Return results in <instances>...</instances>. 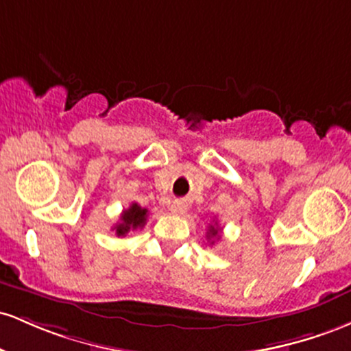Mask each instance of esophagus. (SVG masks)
Masks as SVG:
<instances>
[{
  "label": "esophagus",
  "mask_w": 351,
  "mask_h": 351,
  "mask_svg": "<svg viewBox=\"0 0 351 351\" xmlns=\"http://www.w3.org/2000/svg\"><path fill=\"white\" fill-rule=\"evenodd\" d=\"M186 210H187V204L184 202V200H174V202L171 204L172 214L182 215V214H186Z\"/></svg>",
  "instance_id": "1"
}]
</instances>
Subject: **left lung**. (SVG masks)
Instances as JSON below:
<instances>
[{
	"mask_svg": "<svg viewBox=\"0 0 351 351\" xmlns=\"http://www.w3.org/2000/svg\"><path fill=\"white\" fill-rule=\"evenodd\" d=\"M220 237V228L217 226H208V230H207V239L210 240L212 243H214L215 239Z\"/></svg>",
	"mask_w": 351,
	"mask_h": 351,
	"instance_id": "obj_1",
	"label": "left lung"
}]
</instances>
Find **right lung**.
Segmentation results:
<instances>
[{
	"mask_svg": "<svg viewBox=\"0 0 351 351\" xmlns=\"http://www.w3.org/2000/svg\"><path fill=\"white\" fill-rule=\"evenodd\" d=\"M149 210L147 208L141 207L139 204L132 202L129 208L123 210L121 214V222L114 226V230H116L117 237H124L128 232L131 230H137V228H143L145 220H147Z\"/></svg>",
	"mask_w": 351,
	"mask_h": 351,
	"instance_id": "1",
	"label": "right lung"
}]
</instances>
